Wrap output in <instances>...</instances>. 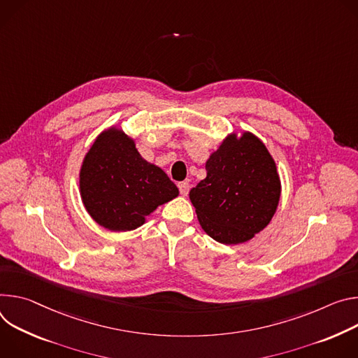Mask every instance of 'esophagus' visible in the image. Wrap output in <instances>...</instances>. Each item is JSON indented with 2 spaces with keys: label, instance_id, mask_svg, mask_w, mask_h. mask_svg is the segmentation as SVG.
Returning a JSON list of instances; mask_svg holds the SVG:
<instances>
[{
  "label": "esophagus",
  "instance_id": "34e87169",
  "mask_svg": "<svg viewBox=\"0 0 358 358\" xmlns=\"http://www.w3.org/2000/svg\"><path fill=\"white\" fill-rule=\"evenodd\" d=\"M178 187H179L180 194H183V196H186V194L189 193V189H190V186H189L187 182H179V183H178Z\"/></svg>",
  "mask_w": 358,
  "mask_h": 358
}]
</instances>
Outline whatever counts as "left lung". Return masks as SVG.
<instances>
[{
	"mask_svg": "<svg viewBox=\"0 0 358 358\" xmlns=\"http://www.w3.org/2000/svg\"><path fill=\"white\" fill-rule=\"evenodd\" d=\"M189 192L202 229L219 243L239 245L262 231L280 201V178L264 143L250 132L229 135Z\"/></svg>",
	"mask_w": 358,
	"mask_h": 358,
	"instance_id": "1",
	"label": "left lung"
}]
</instances>
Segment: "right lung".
<instances>
[{
  "label": "right lung",
  "mask_w": 358,
  "mask_h": 358,
  "mask_svg": "<svg viewBox=\"0 0 358 358\" xmlns=\"http://www.w3.org/2000/svg\"><path fill=\"white\" fill-rule=\"evenodd\" d=\"M79 190L91 217L112 231L142 226L157 206L179 194L168 175L141 156L134 139L113 127L85 155Z\"/></svg>",
  "instance_id": "add662e5"
}]
</instances>
